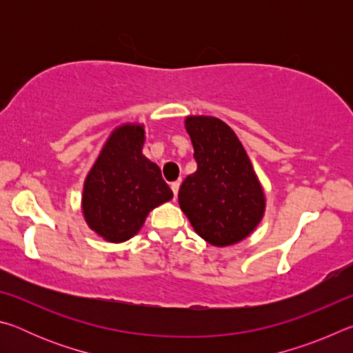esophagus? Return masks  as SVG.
<instances>
[{"label": "esophagus", "instance_id": "obj_1", "mask_svg": "<svg viewBox=\"0 0 353 353\" xmlns=\"http://www.w3.org/2000/svg\"><path fill=\"white\" fill-rule=\"evenodd\" d=\"M179 187H181V182H172L171 183V190H172V193H174V198H177V193H179Z\"/></svg>", "mask_w": 353, "mask_h": 353}]
</instances>
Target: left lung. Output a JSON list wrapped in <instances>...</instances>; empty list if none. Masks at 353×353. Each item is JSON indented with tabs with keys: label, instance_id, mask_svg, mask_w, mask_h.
Segmentation results:
<instances>
[{
	"label": "left lung",
	"instance_id": "obj_1",
	"mask_svg": "<svg viewBox=\"0 0 353 353\" xmlns=\"http://www.w3.org/2000/svg\"><path fill=\"white\" fill-rule=\"evenodd\" d=\"M198 170L179 190V205L196 234L213 246L240 243L260 224L266 199L234 130L214 117H187Z\"/></svg>",
	"mask_w": 353,
	"mask_h": 353
}]
</instances>
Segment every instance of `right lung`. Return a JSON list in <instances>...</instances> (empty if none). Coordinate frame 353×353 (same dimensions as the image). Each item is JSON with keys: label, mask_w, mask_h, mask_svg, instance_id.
Instances as JSON below:
<instances>
[{"label": "right lung", "mask_w": 353, "mask_h": 353, "mask_svg": "<svg viewBox=\"0 0 353 353\" xmlns=\"http://www.w3.org/2000/svg\"><path fill=\"white\" fill-rule=\"evenodd\" d=\"M143 124L118 126L83 182V218L109 243L128 241L139 234L149 212L172 199L159 166L143 155Z\"/></svg>", "instance_id": "right-lung-1"}]
</instances>
